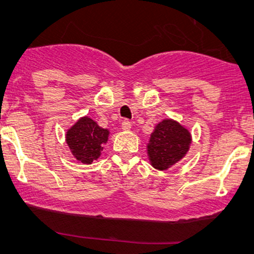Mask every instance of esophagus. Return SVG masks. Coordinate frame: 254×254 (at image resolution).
<instances>
[{
  "label": "esophagus",
  "instance_id": "esophagus-1",
  "mask_svg": "<svg viewBox=\"0 0 254 254\" xmlns=\"http://www.w3.org/2000/svg\"><path fill=\"white\" fill-rule=\"evenodd\" d=\"M121 125H123V129L124 130H129L130 127H131V123L128 119H125Z\"/></svg>",
  "mask_w": 254,
  "mask_h": 254
}]
</instances>
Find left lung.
Masks as SVG:
<instances>
[{"mask_svg":"<svg viewBox=\"0 0 254 254\" xmlns=\"http://www.w3.org/2000/svg\"><path fill=\"white\" fill-rule=\"evenodd\" d=\"M192 136L178 121L164 119L156 125L147 145L150 164L157 170H168L189 151Z\"/></svg>","mask_w":254,"mask_h":254,"instance_id":"left-lung-1","label":"left lung"}]
</instances>
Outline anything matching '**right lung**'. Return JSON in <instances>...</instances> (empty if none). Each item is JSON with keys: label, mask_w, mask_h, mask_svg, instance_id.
<instances>
[{"label": "right lung", "mask_w": 254, "mask_h": 254, "mask_svg": "<svg viewBox=\"0 0 254 254\" xmlns=\"http://www.w3.org/2000/svg\"><path fill=\"white\" fill-rule=\"evenodd\" d=\"M110 130L98 126L91 118L83 117L65 134V141L74 157L83 164H91L102 155Z\"/></svg>", "instance_id": "right-lung-1"}]
</instances>
